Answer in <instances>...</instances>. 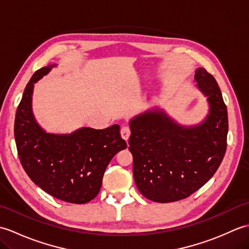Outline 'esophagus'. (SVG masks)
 <instances>
[{
	"label": "esophagus",
	"mask_w": 249,
	"mask_h": 249,
	"mask_svg": "<svg viewBox=\"0 0 249 249\" xmlns=\"http://www.w3.org/2000/svg\"><path fill=\"white\" fill-rule=\"evenodd\" d=\"M121 135H122V138L124 140H128L129 136H130V128L129 126H123V127L121 128Z\"/></svg>",
	"instance_id": "esophagus-1"
}]
</instances>
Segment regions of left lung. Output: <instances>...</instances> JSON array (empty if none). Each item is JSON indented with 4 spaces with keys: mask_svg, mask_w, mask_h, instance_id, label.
I'll list each match as a JSON object with an SVG mask.
<instances>
[{
    "mask_svg": "<svg viewBox=\"0 0 249 249\" xmlns=\"http://www.w3.org/2000/svg\"><path fill=\"white\" fill-rule=\"evenodd\" d=\"M195 80L210 104L201 124L185 127L157 109L130 121L135 182L139 192L155 202L189 197L214 176L225 156L228 113L220 89L204 68L196 71Z\"/></svg>",
    "mask_w": 249,
    "mask_h": 249,
    "instance_id": "1",
    "label": "left lung"
}]
</instances>
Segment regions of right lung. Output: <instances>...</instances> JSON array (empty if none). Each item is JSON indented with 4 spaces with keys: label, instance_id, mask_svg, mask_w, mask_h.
I'll list each match as a JSON object with an SVG mask.
<instances>
[{
    "label": "right lung",
    "instance_id": "right-lung-1",
    "mask_svg": "<svg viewBox=\"0 0 249 249\" xmlns=\"http://www.w3.org/2000/svg\"><path fill=\"white\" fill-rule=\"evenodd\" d=\"M54 66L40 68L26 84L16 112V145L21 165L37 186L56 199L83 204L96 197L106 168L127 144L119 125L55 135L46 133L37 124L32 112L34 83Z\"/></svg>",
    "mask_w": 249,
    "mask_h": 249
}]
</instances>
